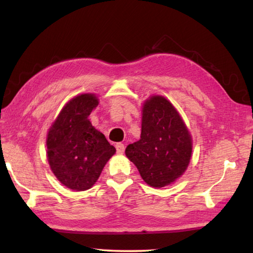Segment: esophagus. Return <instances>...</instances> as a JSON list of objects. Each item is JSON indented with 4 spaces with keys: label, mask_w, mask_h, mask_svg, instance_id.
I'll return each mask as SVG.
<instances>
[{
    "label": "esophagus",
    "mask_w": 253,
    "mask_h": 253,
    "mask_svg": "<svg viewBox=\"0 0 253 253\" xmlns=\"http://www.w3.org/2000/svg\"><path fill=\"white\" fill-rule=\"evenodd\" d=\"M116 148H117V153L118 154H123V152H125V145H123L122 143H117L116 144Z\"/></svg>",
    "instance_id": "34e87169"
}]
</instances>
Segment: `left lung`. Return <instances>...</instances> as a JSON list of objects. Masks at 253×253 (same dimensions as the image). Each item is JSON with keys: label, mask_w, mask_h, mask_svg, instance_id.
Segmentation results:
<instances>
[{"label": "left lung", "mask_w": 253, "mask_h": 253, "mask_svg": "<svg viewBox=\"0 0 253 253\" xmlns=\"http://www.w3.org/2000/svg\"><path fill=\"white\" fill-rule=\"evenodd\" d=\"M126 155L153 188L173 183L187 170L192 136L178 110L164 96L154 95L144 101L141 138L128 144Z\"/></svg>", "instance_id": "left-lung-1"}]
</instances>
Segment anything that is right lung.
Returning <instances> with one entry per match:
<instances>
[{
  "mask_svg": "<svg viewBox=\"0 0 253 253\" xmlns=\"http://www.w3.org/2000/svg\"><path fill=\"white\" fill-rule=\"evenodd\" d=\"M99 104L95 94L69 100L49 127L47 158L56 179L75 191L90 189L116 148L92 126L88 116Z\"/></svg>",
  "mask_w": 253,
  "mask_h": 253,
  "instance_id": "right-lung-1",
  "label": "right lung"
}]
</instances>
